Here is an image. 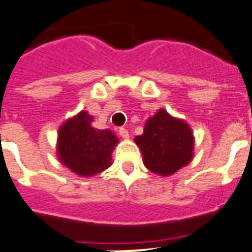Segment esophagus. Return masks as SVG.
<instances>
[{
  "label": "esophagus",
  "instance_id": "obj_1",
  "mask_svg": "<svg viewBox=\"0 0 252 252\" xmlns=\"http://www.w3.org/2000/svg\"><path fill=\"white\" fill-rule=\"evenodd\" d=\"M119 132H120V136H121L122 139H128V137H130V133H128V131L125 127L120 128Z\"/></svg>",
  "mask_w": 252,
  "mask_h": 252
}]
</instances>
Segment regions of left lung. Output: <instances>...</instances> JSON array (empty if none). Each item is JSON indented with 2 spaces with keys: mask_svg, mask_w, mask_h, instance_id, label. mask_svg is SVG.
I'll list each match as a JSON object with an SVG mask.
<instances>
[{
  "mask_svg": "<svg viewBox=\"0 0 252 252\" xmlns=\"http://www.w3.org/2000/svg\"><path fill=\"white\" fill-rule=\"evenodd\" d=\"M144 165L161 177H170L193 159L194 135L184 120L173 117L164 108L149 117L144 133L135 137Z\"/></svg>",
  "mask_w": 252,
  "mask_h": 252,
  "instance_id": "1",
  "label": "left lung"
}]
</instances>
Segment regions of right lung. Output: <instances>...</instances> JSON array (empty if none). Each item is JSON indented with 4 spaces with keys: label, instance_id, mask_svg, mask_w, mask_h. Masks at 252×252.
Here are the masks:
<instances>
[{
    "label": "right lung",
    "instance_id": "add662e5",
    "mask_svg": "<svg viewBox=\"0 0 252 252\" xmlns=\"http://www.w3.org/2000/svg\"><path fill=\"white\" fill-rule=\"evenodd\" d=\"M92 122L93 116L81 111L64 121L58 131V159L79 177H93L110 168L112 151L119 144L115 132L94 128Z\"/></svg>",
    "mask_w": 252,
    "mask_h": 252
}]
</instances>
